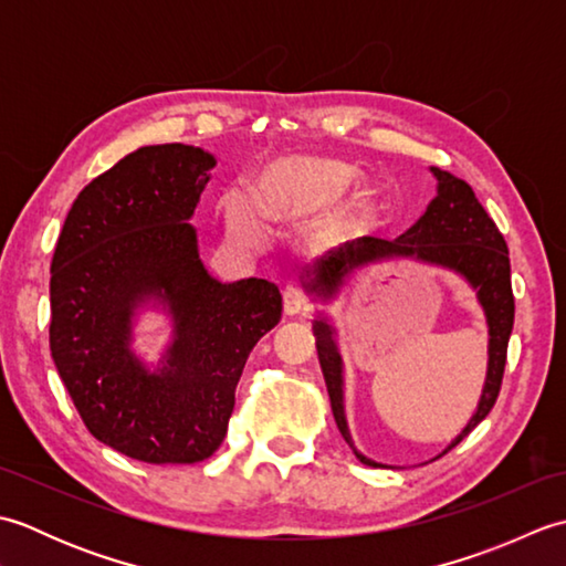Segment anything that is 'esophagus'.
Listing matches in <instances>:
<instances>
[{"label": "esophagus", "instance_id": "esophagus-1", "mask_svg": "<svg viewBox=\"0 0 566 566\" xmlns=\"http://www.w3.org/2000/svg\"><path fill=\"white\" fill-rule=\"evenodd\" d=\"M282 298H284L286 316H298V314H304V311H308V298L304 296L302 290H296V286H286Z\"/></svg>", "mask_w": 566, "mask_h": 566}]
</instances>
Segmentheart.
Listing matches in <instances>:
<instances>
[{
    "mask_svg": "<svg viewBox=\"0 0 566 566\" xmlns=\"http://www.w3.org/2000/svg\"><path fill=\"white\" fill-rule=\"evenodd\" d=\"M357 179L350 163L318 158V155H286L264 163L252 177L250 199L240 191H228L221 199V213L228 233L243 248L262 245V223L270 228H294L328 211ZM369 191L357 187L347 197L345 211L357 213L367 207Z\"/></svg>",
    "mask_w": 566,
    "mask_h": 566,
    "instance_id": "b5f03b06",
    "label": "heart"
}]
</instances>
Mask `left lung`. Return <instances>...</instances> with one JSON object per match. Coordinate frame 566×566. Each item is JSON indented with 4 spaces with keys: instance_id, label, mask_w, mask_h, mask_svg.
Listing matches in <instances>:
<instances>
[{
    "instance_id": "1",
    "label": "left lung",
    "mask_w": 566,
    "mask_h": 566,
    "mask_svg": "<svg viewBox=\"0 0 566 566\" xmlns=\"http://www.w3.org/2000/svg\"><path fill=\"white\" fill-rule=\"evenodd\" d=\"M430 172L438 179L436 199L428 203L426 213L406 233H401L396 240L365 235L335 250H328L326 255L306 268V272L302 274V286L314 302L331 304L357 270L389 260H416L430 264V268H442L462 276L472 286L476 292V302L484 311L489 328L486 379L482 396H479L476 411L469 418V423L462 428L460 436L438 454L442 457L482 423L499 399L503 367H506L509 338L513 331L515 304L511 292L509 248L506 240L499 233L496 223L489 219V213L479 203L472 187L464 179L444 172L440 167H430ZM314 335L323 379H326L331 396L333 418L338 423L340 436L350 444L359 462L369 467H384L381 462L369 460V457L355 448L350 428H347L343 357L338 350V340H335L338 333H335V326L326 311H321L316 316Z\"/></svg>"
}]
</instances>
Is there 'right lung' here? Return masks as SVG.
<instances>
[{
	"label": "right lung",
	"instance_id": "right-lung-1",
	"mask_svg": "<svg viewBox=\"0 0 566 566\" xmlns=\"http://www.w3.org/2000/svg\"><path fill=\"white\" fill-rule=\"evenodd\" d=\"M211 153L165 143L128 153L72 201L51 264V355L99 442L148 464H195L226 438L235 384L282 318L268 280L219 282L191 216ZM143 310L174 323L158 366L133 350Z\"/></svg>",
	"mask_w": 566,
	"mask_h": 566
}]
</instances>
